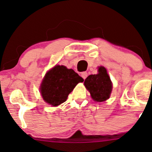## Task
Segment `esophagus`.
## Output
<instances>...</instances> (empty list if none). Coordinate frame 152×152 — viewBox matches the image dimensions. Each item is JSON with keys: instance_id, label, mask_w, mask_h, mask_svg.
Segmentation results:
<instances>
[{"instance_id": "34e87169", "label": "esophagus", "mask_w": 152, "mask_h": 152, "mask_svg": "<svg viewBox=\"0 0 152 152\" xmlns=\"http://www.w3.org/2000/svg\"><path fill=\"white\" fill-rule=\"evenodd\" d=\"M81 77L83 78L84 80H85L86 78H87V76H88V73L86 72V71H83V72L81 73Z\"/></svg>"}]
</instances>
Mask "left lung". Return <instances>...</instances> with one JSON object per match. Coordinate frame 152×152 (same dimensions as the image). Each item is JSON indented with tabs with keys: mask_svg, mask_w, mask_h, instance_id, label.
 Wrapping results in <instances>:
<instances>
[{
	"mask_svg": "<svg viewBox=\"0 0 152 152\" xmlns=\"http://www.w3.org/2000/svg\"><path fill=\"white\" fill-rule=\"evenodd\" d=\"M84 85L90 92L91 96L97 102L108 99L112 91V82L105 67L98 68V74L90 75L86 78Z\"/></svg>",
	"mask_w": 152,
	"mask_h": 152,
	"instance_id": "1",
	"label": "left lung"
}]
</instances>
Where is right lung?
Returning a JSON list of instances; mask_svg holds the SVG:
<instances>
[{"mask_svg":"<svg viewBox=\"0 0 152 152\" xmlns=\"http://www.w3.org/2000/svg\"><path fill=\"white\" fill-rule=\"evenodd\" d=\"M83 81L73 69L56 65L45 75L40 88L41 95L46 103L57 106L65 102L75 86Z\"/></svg>","mask_w":152,"mask_h":152,"instance_id":"1","label":"right lung"}]
</instances>
